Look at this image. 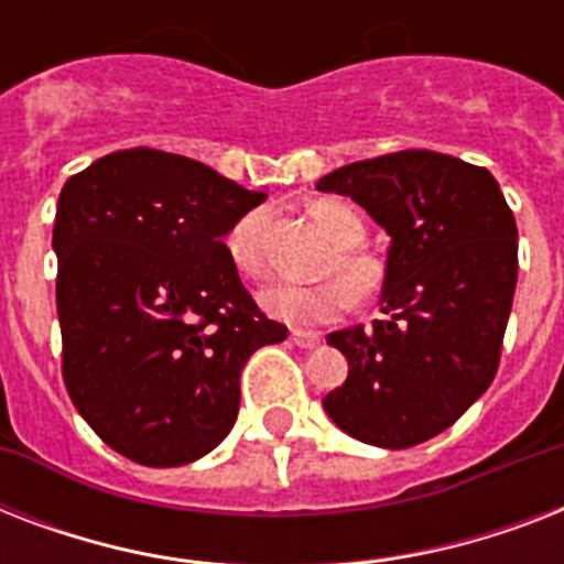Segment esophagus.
<instances>
[{
	"instance_id": "34e87169",
	"label": "esophagus",
	"mask_w": 564,
	"mask_h": 564,
	"mask_svg": "<svg viewBox=\"0 0 564 564\" xmlns=\"http://www.w3.org/2000/svg\"><path fill=\"white\" fill-rule=\"evenodd\" d=\"M290 339H292V345H299V348H304V351H313V348H318V345H322V336L310 334V330H292Z\"/></svg>"
}]
</instances>
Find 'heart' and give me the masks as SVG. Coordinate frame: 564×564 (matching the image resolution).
Instances as JSON below:
<instances>
[{
  "label": "heart",
  "mask_w": 564,
  "mask_h": 564,
  "mask_svg": "<svg viewBox=\"0 0 564 564\" xmlns=\"http://www.w3.org/2000/svg\"><path fill=\"white\" fill-rule=\"evenodd\" d=\"M318 228L334 239L336 251L330 272L343 278H330L322 283H272L260 292V304L269 316L281 318L295 327H318L334 322L343 313L354 310L357 295L371 299L380 283H383V263L375 254L357 248L366 239V225L360 213L343 202H316L310 207ZM230 263L237 265L239 274L251 281L263 278L269 269L265 260V216L263 213H248L228 230L225 237Z\"/></svg>",
  "instance_id": "b5f03b06"
}]
</instances>
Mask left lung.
I'll return each mask as SVG.
<instances>
[{"instance_id":"1","label":"left lung","mask_w":564,"mask_h":564,"mask_svg":"<svg viewBox=\"0 0 564 564\" xmlns=\"http://www.w3.org/2000/svg\"><path fill=\"white\" fill-rule=\"evenodd\" d=\"M316 187L351 195L392 237L386 318L327 336L348 357V380L322 403L366 445H421L498 375L518 281L516 216L491 172L427 149L351 163Z\"/></svg>"}]
</instances>
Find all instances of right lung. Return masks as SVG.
I'll list each match as a JSON object with an SVG mask.
<instances>
[{"mask_svg": "<svg viewBox=\"0 0 564 564\" xmlns=\"http://www.w3.org/2000/svg\"><path fill=\"white\" fill-rule=\"evenodd\" d=\"M263 198L158 149L105 154L61 189V375L117 454L152 468L210 454L237 421L248 357L286 339L221 242Z\"/></svg>", "mask_w": 564, "mask_h": 564, "instance_id": "obj_1", "label": "right lung"}]
</instances>
